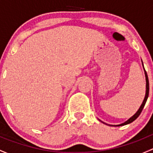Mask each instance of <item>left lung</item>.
<instances>
[{"mask_svg": "<svg viewBox=\"0 0 153 153\" xmlns=\"http://www.w3.org/2000/svg\"><path fill=\"white\" fill-rule=\"evenodd\" d=\"M144 68V67H143ZM144 71H145V76H146V95H145V97H144V100L143 101V103H142L141 106L140 107V108H139L138 111H137V113L133 115V117H131L130 118V119H128L127 120L125 121L124 123H120V124H118V125H109V124H107V123H105V124L107 125H109V126H123V125H126V124H129V123H132L133 121H134L135 120L137 119V117H138L139 116H140V114H141L142 111H143V109L144 106H145L146 104V102L147 100V98H148L149 97V78H148V75H147V73L146 71V70L144 69Z\"/></svg>", "mask_w": 153, "mask_h": 153, "instance_id": "left-lung-1", "label": "left lung"}]
</instances>
